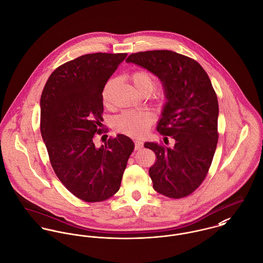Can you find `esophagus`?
Here are the masks:
<instances>
[{
	"label": "esophagus",
	"mask_w": 263,
	"mask_h": 263,
	"mask_svg": "<svg viewBox=\"0 0 263 263\" xmlns=\"http://www.w3.org/2000/svg\"><path fill=\"white\" fill-rule=\"evenodd\" d=\"M135 149L136 150H141L142 148H143V146H144V144H143V142L141 141V140H136L135 141Z\"/></svg>",
	"instance_id": "esophagus-1"
}]
</instances>
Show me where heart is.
<instances>
[{
  "label": "heart",
  "instance_id": "b5f03b06",
  "mask_svg": "<svg viewBox=\"0 0 263 263\" xmlns=\"http://www.w3.org/2000/svg\"><path fill=\"white\" fill-rule=\"evenodd\" d=\"M135 88L140 93H149L156 87V79L146 70H139L130 75ZM114 85V79L108 80L102 89V99L105 104L109 102V94ZM154 115L149 111L125 110L114 118L115 128L127 136L143 137L150 129L154 122Z\"/></svg>",
  "mask_w": 263,
  "mask_h": 263
}]
</instances>
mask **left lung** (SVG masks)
<instances>
[{
    "label": "left lung",
    "mask_w": 263,
    "mask_h": 263,
    "mask_svg": "<svg viewBox=\"0 0 263 263\" xmlns=\"http://www.w3.org/2000/svg\"><path fill=\"white\" fill-rule=\"evenodd\" d=\"M127 63L139 65L163 82L166 103L157 130L173 139V146L146 143L156 162L149 169L153 187L170 198L191 194L205 179L216 152L219 103L212 82L193 59L171 50L132 53Z\"/></svg>",
    "instance_id": "obj_1"
}]
</instances>
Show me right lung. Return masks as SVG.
I'll return each mask as SVG.
<instances>
[{
    "instance_id": "add662e5",
    "label": "right lung",
    "mask_w": 263,
    "mask_h": 263,
    "mask_svg": "<svg viewBox=\"0 0 263 263\" xmlns=\"http://www.w3.org/2000/svg\"><path fill=\"white\" fill-rule=\"evenodd\" d=\"M127 53L84 54L57 68L40 98V132L51 167L76 197L99 202L120 188L134 142L124 135L96 148L94 139L106 130L102 89Z\"/></svg>"
}]
</instances>
